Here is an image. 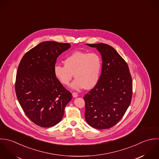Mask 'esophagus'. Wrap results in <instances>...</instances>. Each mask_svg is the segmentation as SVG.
<instances>
[{"instance_id":"obj_1","label":"esophagus","mask_w":159,"mask_h":159,"mask_svg":"<svg viewBox=\"0 0 159 159\" xmlns=\"http://www.w3.org/2000/svg\"><path fill=\"white\" fill-rule=\"evenodd\" d=\"M72 96H73V97L76 98V97L78 96V94H77V93H76V92H73V93H72Z\"/></svg>"}]
</instances>
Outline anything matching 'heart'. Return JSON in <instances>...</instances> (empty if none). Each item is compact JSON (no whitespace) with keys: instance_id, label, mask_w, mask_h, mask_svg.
<instances>
[{"instance_id":"heart-1","label":"heart","mask_w":159,"mask_h":159,"mask_svg":"<svg viewBox=\"0 0 159 159\" xmlns=\"http://www.w3.org/2000/svg\"><path fill=\"white\" fill-rule=\"evenodd\" d=\"M64 66L56 64L53 72L58 80L64 85H69L74 75L75 79L71 87L80 90L94 87L98 84L102 70V61L97 52L75 51L64 60Z\"/></svg>"}]
</instances>
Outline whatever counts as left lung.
Wrapping results in <instances>:
<instances>
[{
  "label": "left lung",
  "instance_id": "1",
  "mask_svg": "<svg viewBox=\"0 0 159 159\" xmlns=\"http://www.w3.org/2000/svg\"><path fill=\"white\" fill-rule=\"evenodd\" d=\"M87 45L100 52L102 66L98 84L84 97L85 120L96 129H108L121 120L130 104L131 75L126 61L113 47L104 43Z\"/></svg>",
  "mask_w": 159,
  "mask_h": 159
}]
</instances>
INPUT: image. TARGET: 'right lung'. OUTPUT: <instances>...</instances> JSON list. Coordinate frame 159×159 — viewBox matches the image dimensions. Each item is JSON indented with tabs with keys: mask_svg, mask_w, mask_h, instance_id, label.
Masks as SVG:
<instances>
[{
	"mask_svg": "<svg viewBox=\"0 0 159 159\" xmlns=\"http://www.w3.org/2000/svg\"><path fill=\"white\" fill-rule=\"evenodd\" d=\"M70 47L68 43L43 42L26 52L19 64L16 97L26 116L38 126L53 127L59 123L72 99L71 93L53 72L58 56Z\"/></svg>",
	"mask_w": 159,
	"mask_h": 159,
	"instance_id": "right-lung-1",
	"label": "right lung"
}]
</instances>
